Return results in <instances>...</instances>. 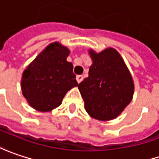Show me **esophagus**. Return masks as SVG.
<instances>
[{
  "mask_svg": "<svg viewBox=\"0 0 159 159\" xmlns=\"http://www.w3.org/2000/svg\"><path fill=\"white\" fill-rule=\"evenodd\" d=\"M83 80H84V76H83L82 75H77V76H76V81H77V83H78V84H80Z\"/></svg>",
  "mask_w": 159,
  "mask_h": 159,
  "instance_id": "1",
  "label": "esophagus"
}]
</instances>
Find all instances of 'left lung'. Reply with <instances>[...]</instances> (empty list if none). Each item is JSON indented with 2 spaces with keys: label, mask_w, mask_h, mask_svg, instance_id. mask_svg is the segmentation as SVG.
<instances>
[{
  "label": "left lung",
  "mask_w": 159,
  "mask_h": 159,
  "mask_svg": "<svg viewBox=\"0 0 159 159\" xmlns=\"http://www.w3.org/2000/svg\"><path fill=\"white\" fill-rule=\"evenodd\" d=\"M93 64L89 76L78 84L88 114L94 119L116 118L132 101L134 83L120 53L114 48L100 52L89 49Z\"/></svg>",
  "instance_id": "obj_1"
}]
</instances>
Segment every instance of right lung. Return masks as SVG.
I'll return each mask as SVG.
<instances>
[{"label": "right lung", "instance_id": "1", "mask_svg": "<svg viewBox=\"0 0 159 159\" xmlns=\"http://www.w3.org/2000/svg\"><path fill=\"white\" fill-rule=\"evenodd\" d=\"M69 49L59 42L48 45L24 70L21 90L27 103L40 112H49L62 103L66 93L78 84L73 64L66 61Z\"/></svg>", "mask_w": 159, "mask_h": 159}]
</instances>
